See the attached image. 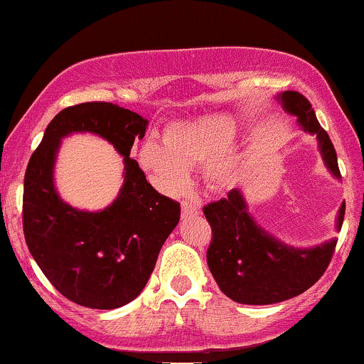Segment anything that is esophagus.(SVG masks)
Listing matches in <instances>:
<instances>
[{"mask_svg":"<svg viewBox=\"0 0 364 364\" xmlns=\"http://www.w3.org/2000/svg\"><path fill=\"white\" fill-rule=\"evenodd\" d=\"M200 214V208L193 205V203L190 202H183L181 203V215L183 217H193V215H198Z\"/></svg>","mask_w":364,"mask_h":364,"instance_id":"obj_1","label":"esophagus"}]
</instances>
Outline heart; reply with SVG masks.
Instances as JSON below:
<instances>
[{
    "label": "heart",
    "mask_w": 364,
    "mask_h": 364,
    "mask_svg": "<svg viewBox=\"0 0 364 364\" xmlns=\"http://www.w3.org/2000/svg\"><path fill=\"white\" fill-rule=\"evenodd\" d=\"M237 123L224 112H208L176 121L162 132V145L147 140L136 150V162L159 190L178 195L190 181V168L205 166L210 186L224 188L236 179L240 156L232 152Z\"/></svg>",
    "instance_id": "heart-1"
}]
</instances>
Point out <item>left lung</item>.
Wrapping results in <instances>:
<instances>
[{
  "instance_id": "obj_1",
  "label": "left lung",
  "mask_w": 364,
  "mask_h": 364,
  "mask_svg": "<svg viewBox=\"0 0 364 364\" xmlns=\"http://www.w3.org/2000/svg\"><path fill=\"white\" fill-rule=\"evenodd\" d=\"M282 109L296 116L303 132L316 136L325 166L341 179L337 154L327 132L320 127L310 101L299 92L277 95ZM346 202L339 208L336 229L344 223ZM212 228L207 263L217 286L232 301L241 304H272L301 294L315 284L332 260L337 240L311 248H296L277 240L248 212L243 191L235 188L225 198L203 208Z\"/></svg>"
}]
</instances>
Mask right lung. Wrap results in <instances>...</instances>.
I'll return each instance as SVG.
<instances>
[{
    "instance_id": "1",
    "label": "right lung",
    "mask_w": 364,
    "mask_h": 364,
    "mask_svg": "<svg viewBox=\"0 0 364 364\" xmlns=\"http://www.w3.org/2000/svg\"><path fill=\"white\" fill-rule=\"evenodd\" d=\"M149 119L111 102L66 107L46 128L23 179V235L37 265L70 301L114 310L147 286L159 252L179 223V203L161 195L129 157ZM73 132L107 139L125 162L124 185L106 209L82 211L53 186L60 140Z\"/></svg>"
}]
</instances>
